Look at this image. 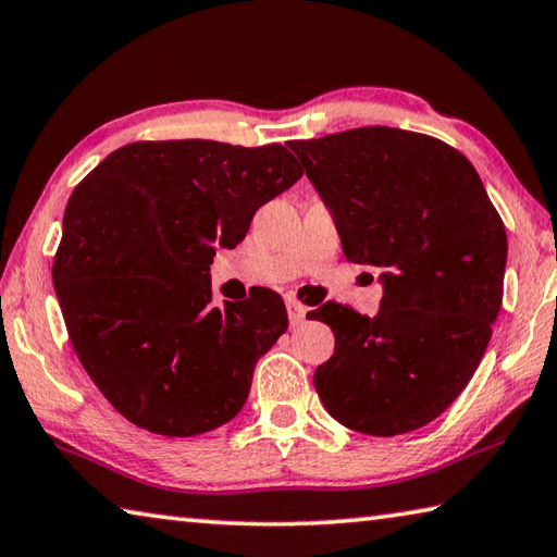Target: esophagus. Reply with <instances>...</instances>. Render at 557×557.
Wrapping results in <instances>:
<instances>
[{
    "label": "esophagus",
    "mask_w": 557,
    "mask_h": 557,
    "mask_svg": "<svg viewBox=\"0 0 557 557\" xmlns=\"http://www.w3.org/2000/svg\"><path fill=\"white\" fill-rule=\"evenodd\" d=\"M287 317L292 326H301L307 321V307L295 299H287Z\"/></svg>",
    "instance_id": "34e87169"
}]
</instances>
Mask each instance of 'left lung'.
<instances>
[{"mask_svg": "<svg viewBox=\"0 0 557 557\" xmlns=\"http://www.w3.org/2000/svg\"><path fill=\"white\" fill-rule=\"evenodd\" d=\"M343 256L380 268L377 317L323 305L336 348L313 372L333 419L399 436L441 417L478 370L504 295L507 231L478 170L411 131L366 126L292 140Z\"/></svg>", "mask_w": 557, "mask_h": 557, "instance_id": "obj_1", "label": "left lung"}]
</instances>
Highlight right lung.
I'll return each instance as SVG.
<instances>
[{"mask_svg": "<svg viewBox=\"0 0 557 557\" xmlns=\"http://www.w3.org/2000/svg\"><path fill=\"white\" fill-rule=\"evenodd\" d=\"M301 168L285 146L144 140L75 187L53 287L87 375L121 417L160 436H199L244 409L258 360L287 331L262 292L211 305V260Z\"/></svg>", "mask_w": 557, "mask_h": 557, "instance_id": "right-lung-1", "label": "right lung"}]
</instances>
